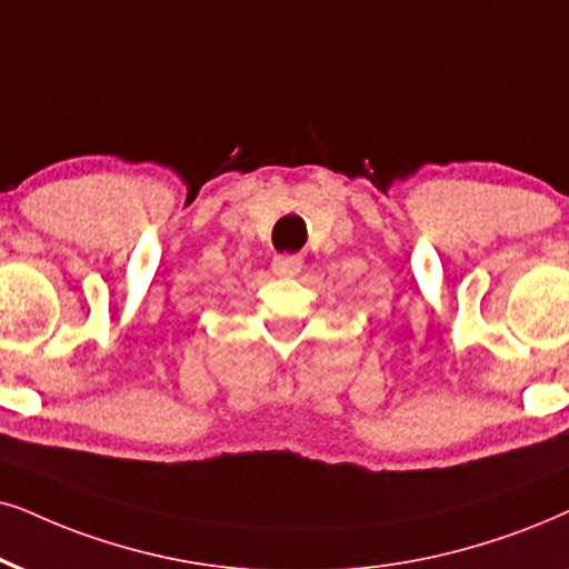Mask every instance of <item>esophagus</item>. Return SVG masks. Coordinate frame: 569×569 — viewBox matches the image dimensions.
Listing matches in <instances>:
<instances>
[{
	"instance_id": "esophagus-1",
	"label": "esophagus",
	"mask_w": 569,
	"mask_h": 569,
	"mask_svg": "<svg viewBox=\"0 0 569 569\" xmlns=\"http://www.w3.org/2000/svg\"><path fill=\"white\" fill-rule=\"evenodd\" d=\"M301 264H305V260H301L299 254H278L276 260H272V272H276L278 278H293L301 272Z\"/></svg>"
}]
</instances>
